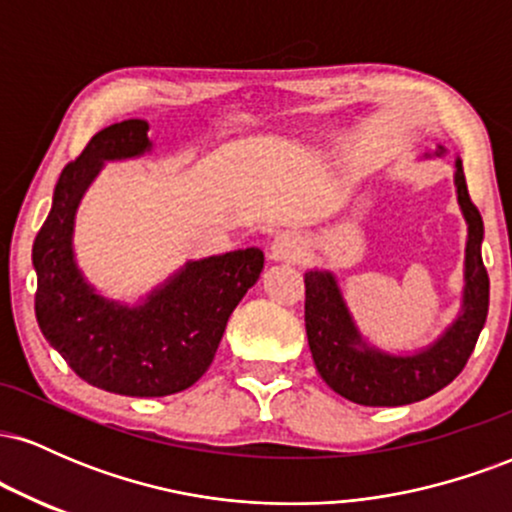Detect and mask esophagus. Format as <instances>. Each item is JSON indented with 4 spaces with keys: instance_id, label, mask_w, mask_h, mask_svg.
<instances>
[{
    "instance_id": "1",
    "label": "esophagus",
    "mask_w": 512,
    "mask_h": 512,
    "mask_svg": "<svg viewBox=\"0 0 512 512\" xmlns=\"http://www.w3.org/2000/svg\"><path fill=\"white\" fill-rule=\"evenodd\" d=\"M305 255V243L298 233L284 231L279 233L269 245V257L274 262H298Z\"/></svg>"
}]
</instances>
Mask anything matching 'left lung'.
Here are the masks:
<instances>
[{
	"instance_id": "left-lung-1",
	"label": "left lung",
	"mask_w": 512,
	"mask_h": 512,
	"mask_svg": "<svg viewBox=\"0 0 512 512\" xmlns=\"http://www.w3.org/2000/svg\"><path fill=\"white\" fill-rule=\"evenodd\" d=\"M445 149L438 146L436 156ZM428 156V154H426ZM457 204L467 223L462 305L436 342L411 354H390L363 337L337 276L305 272V332L317 373L337 395L363 407H402L436 395L462 373L489 313V274L481 262L484 221L469 199L462 161L455 158Z\"/></svg>"
}]
</instances>
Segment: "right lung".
<instances>
[{
    "label": "right lung",
    "mask_w": 512,
    "mask_h": 512,
    "mask_svg": "<svg viewBox=\"0 0 512 512\" xmlns=\"http://www.w3.org/2000/svg\"><path fill=\"white\" fill-rule=\"evenodd\" d=\"M151 149L146 120L101 129L62 170L33 243L35 317L43 337L81 380L127 397H166L195 385L214 361L228 317L264 267V252L245 248L185 262L139 303L96 291L76 262V209L105 163Z\"/></svg>",
    "instance_id": "1"
}]
</instances>
